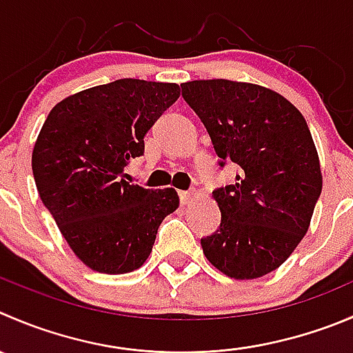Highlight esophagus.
Instances as JSON below:
<instances>
[{"instance_id":"34e87169","label":"esophagus","mask_w":353,"mask_h":353,"mask_svg":"<svg viewBox=\"0 0 353 353\" xmlns=\"http://www.w3.org/2000/svg\"><path fill=\"white\" fill-rule=\"evenodd\" d=\"M198 198V193L194 190H190V191H181L179 193V200H181V205H190L193 203L194 200Z\"/></svg>"}]
</instances>
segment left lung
Listing matches in <instances>:
<instances>
[{
	"mask_svg": "<svg viewBox=\"0 0 353 353\" xmlns=\"http://www.w3.org/2000/svg\"><path fill=\"white\" fill-rule=\"evenodd\" d=\"M212 139L219 165H238L214 190L221 225L201 238L208 262L234 279L265 276L292 255L323 190L319 157L303 115L286 98L228 79L181 84Z\"/></svg>",
	"mask_w": 353,
	"mask_h": 353,
	"instance_id": "left-lung-1",
	"label": "left lung"
}]
</instances>
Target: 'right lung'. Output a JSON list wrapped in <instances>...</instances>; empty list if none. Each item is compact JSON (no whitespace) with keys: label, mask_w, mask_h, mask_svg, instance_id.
<instances>
[{"label":"right lung","mask_w":353,"mask_h":353,"mask_svg":"<svg viewBox=\"0 0 353 353\" xmlns=\"http://www.w3.org/2000/svg\"><path fill=\"white\" fill-rule=\"evenodd\" d=\"M179 94L170 82L119 79L65 98L43 124L32 152L37 191L72 252L93 271L141 268L162 221L179 207L176 190H148L124 174Z\"/></svg>","instance_id":"right-lung-1"}]
</instances>
